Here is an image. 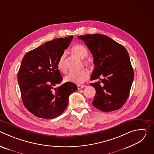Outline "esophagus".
I'll list each match as a JSON object with an SVG mask.
<instances>
[{
    "mask_svg": "<svg viewBox=\"0 0 154 154\" xmlns=\"http://www.w3.org/2000/svg\"><path fill=\"white\" fill-rule=\"evenodd\" d=\"M85 86H86L85 85H77V88H78L79 90H80V89H81V88H85Z\"/></svg>",
    "mask_w": 154,
    "mask_h": 154,
    "instance_id": "esophagus-1",
    "label": "esophagus"
}]
</instances>
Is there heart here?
<instances>
[{
  "mask_svg": "<svg viewBox=\"0 0 154 154\" xmlns=\"http://www.w3.org/2000/svg\"><path fill=\"white\" fill-rule=\"evenodd\" d=\"M71 53L73 55L82 60L84 59L88 55L87 49L85 46L82 45H76L74 46L71 49ZM83 63L86 67L89 68H91L93 66V63L90 59L84 60ZM57 68L61 72H66L67 69L66 66L64 55H61L59 58L57 63ZM88 77V72L85 69H83L78 72H69L67 75L65 76L64 80L66 82L80 85L83 83L85 80H86Z\"/></svg>",
  "mask_w": 154,
  "mask_h": 154,
  "instance_id": "1",
  "label": "heart"
}]
</instances>
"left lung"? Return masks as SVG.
Masks as SVG:
<instances>
[{"instance_id":"obj_1","label":"left lung","mask_w":154,"mask_h":154,"mask_svg":"<svg viewBox=\"0 0 154 154\" xmlns=\"http://www.w3.org/2000/svg\"><path fill=\"white\" fill-rule=\"evenodd\" d=\"M78 38L84 41L93 56L95 68L90 80L99 79L90 83L96 91L93 105L104 112L121 108L128 97L134 79L126 49L104 35H84Z\"/></svg>"}]
</instances>
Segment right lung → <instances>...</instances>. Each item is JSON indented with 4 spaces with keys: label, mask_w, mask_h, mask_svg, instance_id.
I'll return each instance as SVG.
<instances>
[{
    "label": "right lung",
    "mask_w": 154,
    "mask_h": 154,
    "mask_svg": "<svg viewBox=\"0 0 154 154\" xmlns=\"http://www.w3.org/2000/svg\"><path fill=\"white\" fill-rule=\"evenodd\" d=\"M73 36L57 38L29 51L24 57L17 74L23 103L35 116L54 119L66 108L69 96L77 90L75 84L66 82L58 88L63 78L57 63Z\"/></svg>",
    "instance_id": "right-lung-1"
}]
</instances>
